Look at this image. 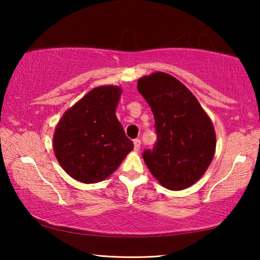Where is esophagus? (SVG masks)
Instances as JSON below:
<instances>
[{"label":"esophagus","mask_w":260,"mask_h":260,"mask_svg":"<svg viewBox=\"0 0 260 260\" xmlns=\"http://www.w3.org/2000/svg\"><path fill=\"white\" fill-rule=\"evenodd\" d=\"M133 143H134V150L135 151H139L140 150V147H141V140L135 139L133 141Z\"/></svg>","instance_id":"1"}]
</instances>
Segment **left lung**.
<instances>
[{
    "instance_id": "1",
    "label": "left lung",
    "mask_w": 260,
    "mask_h": 260,
    "mask_svg": "<svg viewBox=\"0 0 260 260\" xmlns=\"http://www.w3.org/2000/svg\"><path fill=\"white\" fill-rule=\"evenodd\" d=\"M138 90L155 118L157 141L142 153L148 169L167 189L188 188L212 161V122L191 91L170 74L157 72L140 78Z\"/></svg>"
}]
</instances>
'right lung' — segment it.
<instances>
[{
  "label": "right lung",
  "mask_w": 260,
  "mask_h": 260,
  "mask_svg": "<svg viewBox=\"0 0 260 260\" xmlns=\"http://www.w3.org/2000/svg\"><path fill=\"white\" fill-rule=\"evenodd\" d=\"M120 94L119 87L94 88L64 113L56 127L57 160L78 181H102L133 150V142L116 117Z\"/></svg>",
  "instance_id": "obj_1"
}]
</instances>
